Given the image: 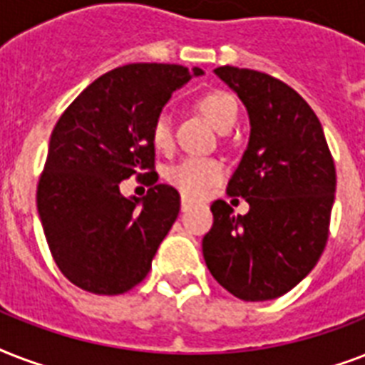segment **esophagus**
Masks as SVG:
<instances>
[{"mask_svg":"<svg viewBox=\"0 0 365 365\" xmlns=\"http://www.w3.org/2000/svg\"><path fill=\"white\" fill-rule=\"evenodd\" d=\"M195 202H197V200H195L193 197H189V195H182V210L183 212H187L189 208L195 205Z\"/></svg>","mask_w":365,"mask_h":365,"instance_id":"1","label":"esophagus"}]
</instances>
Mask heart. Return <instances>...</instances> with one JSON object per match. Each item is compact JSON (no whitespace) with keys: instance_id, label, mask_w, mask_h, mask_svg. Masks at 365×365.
Instances as JSON below:
<instances>
[{"instance_id":"obj_1","label":"heart","mask_w":365,"mask_h":365,"mask_svg":"<svg viewBox=\"0 0 365 365\" xmlns=\"http://www.w3.org/2000/svg\"><path fill=\"white\" fill-rule=\"evenodd\" d=\"M199 110L217 130H229L237 121V100L225 91H212L197 100ZM151 140L155 148L168 149L172 145V121L168 113H160L151 126ZM223 176V165L216 159L189 157L170 170L168 178L178 189L187 195H202Z\"/></svg>"}]
</instances>
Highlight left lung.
Here are the masks:
<instances>
[{
    "label": "left lung",
    "mask_w": 365,
    "mask_h": 365,
    "mask_svg": "<svg viewBox=\"0 0 365 365\" xmlns=\"http://www.w3.org/2000/svg\"><path fill=\"white\" fill-rule=\"evenodd\" d=\"M248 111L250 138L229 195L212 205L214 225L202 239L212 277L242 301L277 299L320 259L335 199V165L311 106L286 83L255 70H214Z\"/></svg>",
    "instance_id": "left-lung-1"
}]
</instances>
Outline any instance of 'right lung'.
I'll return each mask as SVG.
<instances>
[{
  "mask_svg": "<svg viewBox=\"0 0 365 365\" xmlns=\"http://www.w3.org/2000/svg\"><path fill=\"white\" fill-rule=\"evenodd\" d=\"M202 73L178 64L115 68L91 83L54 126L37 212L56 265L81 289L125 294L148 277L176 222L180 193L157 183L138 199L119 185L153 170V121L174 91ZM148 176L157 182L155 172Z\"/></svg>",
  "mask_w": 365,
  "mask_h": 365,
  "instance_id": "obj_1",
  "label": "right lung"
}]
</instances>
